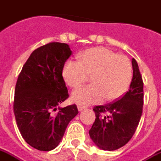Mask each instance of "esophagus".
<instances>
[{"instance_id": "34e87169", "label": "esophagus", "mask_w": 161, "mask_h": 161, "mask_svg": "<svg viewBox=\"0 0 161 161\" xmlns=\"http://www.w3.org/2000/svg\"><path fill=\"white\" fill-rule=\"evenodd\" d=\"M85 108H85V107H83V106L78 105V111H79V112H81V111L84 110Z\"/></svg>"}]
</instances>
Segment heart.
<instances>
[{
    "instance_id": "obj_1",
    "label": "heart",
    "mask_w": 161,
    "mask_h": 161,
    "mask_svg": "<svg viewBox=\"0 0 161 161\" xmlns=\"http://www.w3.org/2000/svg\"><path fill=\"white\" fill-rule=\"evenodd\" d=\"M63 77L69 87H78L91 75L92 84L73 92L72 101L87 106L102 101H112L121 97L130 87L132 67L124 55H117L110 49L98 47L84 51L80 60L69 59L63 68Z\"/></svg>"
}]
</instances>
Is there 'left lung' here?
Instances as JSON below:
<instances>
[{
	"label": "left lung",
	"instance_id": "8db88e82",
	"mask_svg": "<svg viewBox=\"0 0 161 161\" xmlns=\"http://www.w3.org/2000/svg\"><path fill=\"white\" fill-rule=\"evenodd\" d=\"M132 80L121 99L94 108L96 119L89 130L90 138L98 148L115 151L127 143L134 135L143 108V81L135 58L131 60Z\"/></svg>",
	"mask_w": 161,
	"mask_h": 161
}]
</instances>
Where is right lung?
<instances>
[{
    "instance_id": "1",
    "label": "right lung",
    "mask_w": 161,
    "mask_h": 161,
    "mask_svg": "<svg viewBox=\"0 0 161 161\" xmlns=\"http://www.w3.org/2000/svg\"><path fill=\"white\" fill-rule=\"evenodd\" d=\"M71 54L64 43L43 45L32 52L17 79L14 99L17 126L25 141L39 151L56 148L78 113L75 104L59 107L69 97L62 73Z\"/></svg>"
}]
</instances>
